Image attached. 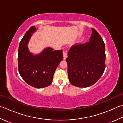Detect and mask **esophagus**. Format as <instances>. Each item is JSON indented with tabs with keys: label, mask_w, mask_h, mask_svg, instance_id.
Returning a JSON list of instances; mask_svg holds the SVG:
<instances>
[{
	"label": "esophagus",
	"mask_w": 123,
	"mask_h": 123,
	"mask_svg": "<svg viewBox=\"0 0 123 123\" xmlns=\"http://www.w3.org/2000/svg\"><path fill=\"white\" fill-rule=\"evenodd\" d=\"M67 57V53L66 52H63V59L66 60Z\"/></svg>",
	"instance_id": "1"
}]
</instances>
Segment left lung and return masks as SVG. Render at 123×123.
I'll list each match as a JSON object with an SVG mask.
<instances>
[{
  "mask_svg": "<svg viewBox=\"0 0 123 123\" xmlns=\"http://www.w3.org/2000/svg\"><path fill=\"white\" fill-rule=\"evenodd\" d=\"M90 42L74 45L66 59L70 82L78 87H87L97 82L105 69V49L102 38L92 28Z\"/></svg>",
  "mask_w": 123,
  "mask_h": 123,
  "instance_id": "1",
  "label": "left lung"
}]
</instances>
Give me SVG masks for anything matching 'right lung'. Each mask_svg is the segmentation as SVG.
I'll return each instance as SVG.
<instances>
[{
    "label": "right lung",
    "instance_id": "right-lung-1",
    "mask_svg": "<svg viewBox=\"0 0 123 123\" xmlns=\"http://www.w3.org/2000/svg\"><path fill=\"white\" fill-rule=\"evenodd\" d=\"M37 29L31 26L21 40L18 47V69L25 82L33 87L42 88L52 84L55 70L63 60L62 50H53L47 47L34 54L29 50L28 43Z\"/></svg>",
    "mask_w": 123,
    "mask_h": 123
}]
</instances>
